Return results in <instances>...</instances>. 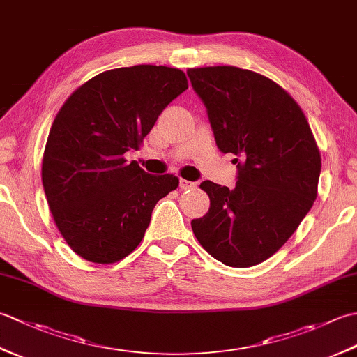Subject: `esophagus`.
Masks as SVG:
<instances>
[{
  "instance_id": "1",
  "label": "esophagus",
  "mask_w": 357,
  "mask_h": 357,
  "mask_svg": "<svg viewBox=\"0 0 357 357\" xmlns=\"http://www.w3.org/2000/svg\"><path fill=\"white\" fill-rule=\"evenodd\" d=\"M179 187L184 188V190H188V188H193L195 187V183H192V181H187V179H179Z\"/></svg>"
}]
</instances>
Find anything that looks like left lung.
<instances>
[{
  "label": "left lung",
  "mask_w": 357,
  "mask_h": 357,
  "mask_svg": "<svg viewBox=\"0 0 357 357\" xmlns=\"http://www.w3.org/2000/svg\"><path fill=\"white\" fill-rule=\"evenodd\" d=\"M218 147L233 153L236 187L199 185L210 208L196 239L229 267H253L290 239L317 196L321 151L304 112L275 81L234 66L188 69Z\"/></svg>",
  "instance_id": "left-lung-1"
}]
</instances>
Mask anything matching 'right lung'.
I'll return each mask as SVG.
<instances>
[{"label":"right lung","mask_w":357,"mask_h":357,"mask_svg":"<svg viewBox=\"0 0 357 357\" xmlns=\"http://www.w3.org/2000/svg\"><path fill=\"white\" fill-rule=\"evenodd\" d=\"M188 89L183 70L139 64L105 70L67 98L43 155V187L59 233L75 253L113 264L139 245L174 174H149L138 150L158 116Z\"/></svg>","instance_id":"right-lung-1"}]
</instances>
